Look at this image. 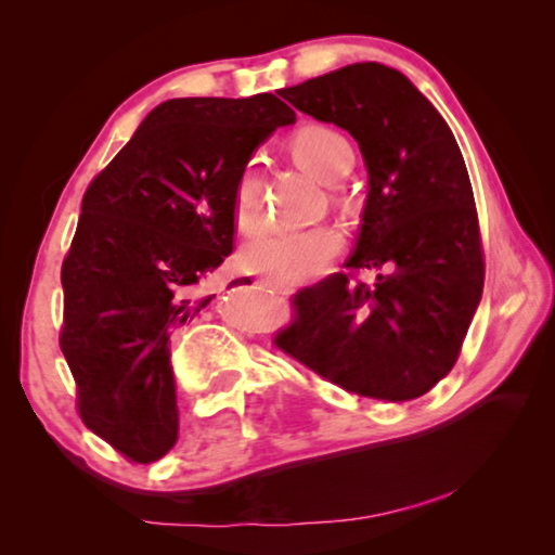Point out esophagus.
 Listing matches in <instances>:
<instances>
[{
    "label": "esophagus",
    "mask_w": 555,
    "mask_h": 555,
    "mask_svg": "<svg viewBox=\"0 0 555 555\" xmlns=\"http://www.w3.org/2000/svg\"><path fill=\"white\" fill-rule=\"evenodd\" d=\"M259 286H264V288H269V291H276V294H284V296L294 294V286L279 284V281H271V279H259Z\"/></svg>",
    "instance_id": "esophagus-1"
}]
</instances>
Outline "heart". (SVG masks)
<instances>
[{
	"label": "heart",
	"mask_w": 555,
	"mask_h": 555,
	"mask_svg": "<svg viewBox=\"0 0 555 555\" xmlns=\"http://www.w3.org/2000/svg\"><path fill=\"white\" fill-rule=\"evenodd\" d=\"M291 154L296 162L325 183H335L350 171L354 152L347 139L331 127L308 125L291 137ZM234 220L242 230L257 228L261 218V176L247 164L234 183ZM343 232L335 224H313L304 230H261L242 251L244 267L279 284H298L323 271L340 257Z\"/></svg>",
	"instance_id": "obj_1"
}]
</instances>
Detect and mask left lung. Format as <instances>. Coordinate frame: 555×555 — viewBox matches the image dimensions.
Here are the masks:
<instances>
[{
  "instance_id": "obj_1",
  "label": "left lung",
  "mask_w": 555,
  "mask_h": 555,
  "mask_svg": "<svg viewBox=\"0 0 555 555\" xmlns=\"http://www.w3.org/2000/svg\"><path fill=\"white\" fill-rule=\"evenodd\" d=\"M296 109L350 131L370 193L350 274L291 298L274 345L360 397H424L453 370L485 284L473 185L453 131L406 75L352 63L281 90ZM377 268L374 287L352 282Z\"/></svg>"
}]
</instances>
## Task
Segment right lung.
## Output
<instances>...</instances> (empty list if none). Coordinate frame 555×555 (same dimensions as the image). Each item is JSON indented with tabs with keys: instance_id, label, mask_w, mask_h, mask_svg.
<instances>
[{
	"instance_id": "add662e5",
	"label": "right lung",
	"mask_w": 555,
	"mask_h": 555,
	"mask_svg": "<svg viewBox=\"0 0 555 555\" xmlns=\"http://www.w3.org/2000/svg\"><path fill=\"white\" fill-rule=\"evenodd\" d=\"M294 119L271 92L166 100L82 195L61 269L59 343L82 424L131 463L176 446L171 340L210 304L193 291L234 247L242 168Z\"/></svg>"
}]
</instances>
